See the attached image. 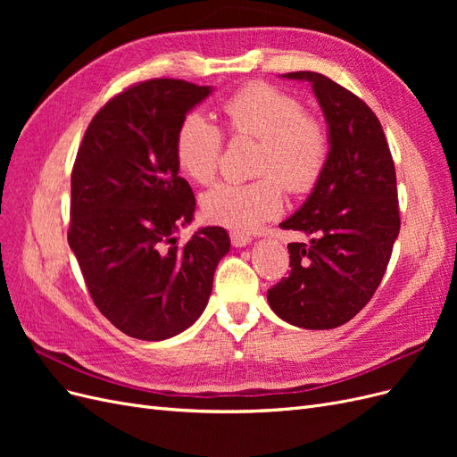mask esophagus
Listing matches in <instances>:
<instances>
[{"label":"esophagus","mask_w":457,"mask_h":457,"mask_svg":"<svg viewBox=\"0 0 457 457\" xmlns=\"http://www.w3.org/2000/svg\"><path fill=\"white\" fill-rule=\"evenodd\" d=\"M230 242L234 247H244L247 244H252V237L250 234H244V232H230Z\"/></svg>","instance_id":"esophagus-1"}]
</instances>
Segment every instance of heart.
Returning a JSON list of instances; mask_svg holds the SVG:
<instances>
[{"instance_id": "1", "label": "heart", "mask_w": 457, "mask_h": 457, "mask_svg": "<svg viewBox=\"0 0 457 457\" xmlns=\"http://www.w3.org/2000/svg\"><path fill=\"white\" fill-rule=\"evenodd\" d=\"M228 129L237 137L259 139L252 183H220L202 196L204 215L217 225L252 230L282 212L284 188L307 192L320 179L329 141L324 126L295 96L278 87L255 81L238 89L223 104ZM223 133L202 112H190L175 133V160L181 171L195 183H212Z\"/></svg>"}]
</instances>
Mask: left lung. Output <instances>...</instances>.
I'll return each mask as SVG.
<instances>
[{
    "instance_id": "1",
    "label": "left lung",
    "mask_w": 457,
    "mask_h": 457,
    "mask_svg": "<svg viewBox=\"0 0 457 457\" xmlns=\"http://www.w3.org/2000/svg\"><path fill=\"white\" fill-rule=\"evenodd\" d=\"M280 78L311 84L329 154L309 198L280 223L307 240L287 244L292 270L267 299L287 324L331 329L366 307L389 265L400 230L395 163L378 116L356 95L318 72Z\"/></svg>"
}]
</instances>
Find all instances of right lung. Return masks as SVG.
Returning <instances> with one entry per match:
<instances>
[{
  "mask_svg": "<svg viewBox=\"0 0 457 457\" xmlns=\"http://www.w3.org/2000/svg\"><path fill=\"white\" fill-rule=\"evenodd\" d=\"M212 86L148 79L110 99L91 120L72 170L68 244L110 322L143 341L195 324L230 250L225 228L202 227L179 245L196 198L179 177V123Z\"/></svg>",
  "mask_w": 457,
  "mask_h": 457,
  "instance_id": "obj_1",
  "label": "right lung"
}]
</instances>
